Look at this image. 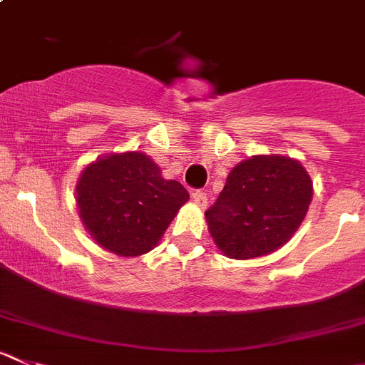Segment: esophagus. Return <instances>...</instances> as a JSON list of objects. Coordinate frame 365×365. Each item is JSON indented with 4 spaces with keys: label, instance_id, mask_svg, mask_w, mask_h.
<instances>
[{
    "label": "esophagus",
    "instance_id": "1",
    "mask_svg": "<svg viewBox=\"0 0 365 365\" xmlns=\"http://www.w3.org/2000/svg\"><path fill=\"white\" fill-rule=\"evenodd\" d=\"M192 201L197 205V207L205 208V207H207V203H208L207 192H205V190H201V189L192 190Z\"/></svg>",
    "mask_w": 365,
    "mask_h": 365
}]
</instances>
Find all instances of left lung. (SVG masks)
I'll list each match as a JSON object with an SVG mask.
<instances>
[{
	"label": "left lung",
	"mask_w": 365,
	"mask_h": 365,
	"mask_svg": "<svg viewBox=\"0 0 365 365\" xmlns=\"http://www.w3.org/2000/svg\"><path fill=\"white\" fill-rule=\"evenodd\" d=\"M312 201V180L298 160L257 155L230 171L205 212L215 246L230 258L262 257L284 246Z\"/></svg>",
	"instance_id": "1"
}]
</instances>
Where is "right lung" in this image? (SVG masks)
<instances>
[{
    "instance_id": "add662e5",
    "label": "right lung",
    "mask_w": 365,
    "mask_h": 365,
    "mask_svg": "<svg viewBox=\"0 0 365 365\" xmlns=\"http://www.w3.org/2000/svg\"><path fill=\"white\" fill-rule=\"evenodd\" d=\"M187 200L182 183L165 180L160 168L137 151L98 158L76 183L85 228L101 247L119 257L153 250Z\"/></svg>"
}]
</instances>
